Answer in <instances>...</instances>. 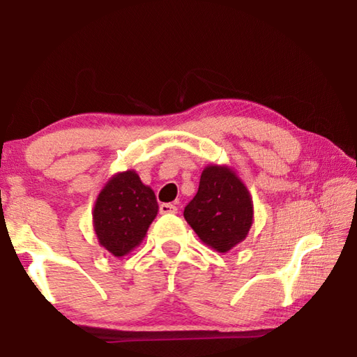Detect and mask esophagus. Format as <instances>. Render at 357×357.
Listing matches in <instances>:
<instances>
[{
  "label": "esophagus",
  "mask_w": 357,
  "mask_h": 357,
  "mask_svg": "<svg viewBox=\"0 0 357 357\" xmlns=\"http://www.w3.org/2000/svg\"><path fill=\"white\" fill-rule=\"evenodd\" d=\"M159 209H160V214H176L178 213V208L172 203H162Z\"/></svg>",
  "instance_id": "34e87169"
}]
</instances>
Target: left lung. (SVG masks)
Masks as SVG:
<instances>
[{"label": "left lung", "mask_w": 357, "mask_h": 357, "mask_svg": "<svg viewBox=\"0 0 357 357\" xmlns=\"http://www.w3.org/2000/svg\"><path fill=\"white\" fill-rule=\"evenodd\" d=\"M184 219L204 244L225 253L243 243L253 222L250 193L227 165H208Z\"/></svg>", "instance_id": "8db88e82"}]
</instances>
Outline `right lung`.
<instances>
[{"label": "right lung", "instance_id": "1", "mask_svg": "<svg viewBox=\"0 0 357 357\" xmlns=\"http://www.w3.org/2000/svg\"><path fill=\"white\" fill-rule=\"evenodd\" d=\"M159 204L154 190L134 170L114 174L100 190L93 211L99 244L114 257H124L140 245Z\"/></svg>", "mask_w": 357, "mask_h": 357}]
</instances>
